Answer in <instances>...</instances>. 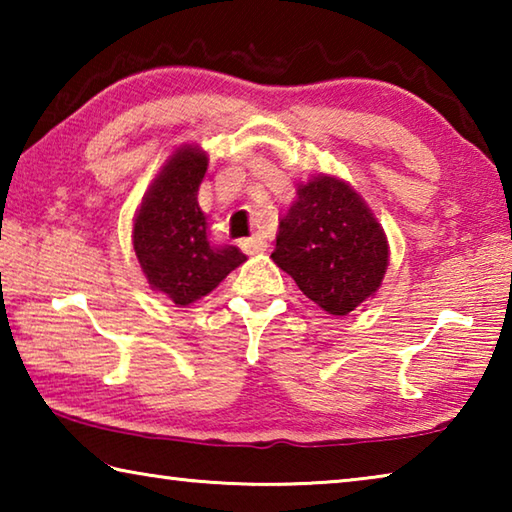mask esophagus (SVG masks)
Segmentation results:
<instances>
[{
    "instance_id": "obj_1",
    "label": "esophagus",
    "mask_w": 512,
    "mask_h": 512,
    "mask_svg": "<svg viewBox=\"0 0 512 512\" xmlns=\"http://www.w3.org/2000/svg\"><path fill=\"white\" fill-rule=\"evenodd\" d=\"M239 246L246 255H257L262 253V250H266V239L262 235H250L248 239H241Z\"/></svg>"
}]
</instances>
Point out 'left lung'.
<instances>
[{
    "mask_svg": "<svg viewBox=\"0 0 512 512\" xmlns=\"http://www.w3.org/2000/svg\"><path fill=\"white\" fill-rule=\"evenodd\" d=\"M388 257L386 232L368 203L350 183L329 173L298 185L271 253L298 289L332 316H348L375 298Z\"/></svg>",
    "mask_w": 512,
    "mask_h": 512,
    "instance_id": "left-lung-1",
    "label": "left lung"
}]
</instances>
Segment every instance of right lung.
Here are the masks:
<instances>
[{"label":"right lung","mask_w":512,"mask_h":512,"mask_svg":"<svg viewBox=\"0 0 512 512\" xmlns=\"http://www.w3.org/2000/svg\"><path fill=\"white\" fill-rule=\"evenodd\" d=\"M207 162L198 144L178 146L146 189L133 219V250L146 282L178 307L212 293L246 262L239 248L210 239V223L198 205Z\"/></svg>","instance_id":"add662e5"}]
</instances>
